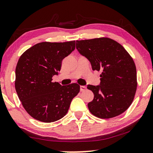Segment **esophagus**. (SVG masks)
<instances>
[{"label":"esophagus","instance_id":"1","mask_svg":"<svg viewBox=\"0 0 153 153\" xmlns=\"http://www.w3.org/2000/svg\"><path fill=\"white\" fill-rule=\"evenodd\" d=\"M80 91H85L86 90V86H85V85H80Z\"/></svg>","mask_w":153,"mask_h":153}]
</instances>
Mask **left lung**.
Instances as JSON below:
<instances>
[{"label":"left lung","instance_id":"obj_1","mask_svg":"<svg viewBox=\"0 0 153 153\" xmlns=\"http://www.w3.org/2000/svg\"><path fill=\"white\" fill-rule=\"evenodd\" d=\"M76 48L90 61L93 71H101L100 85H88L94 94L88 103L93 115L110 119L130 106L137 86L134 62L127 51L108 37L77 40Z\"/></svg>","mask_w":153,"mask_h":153}]
</instances>
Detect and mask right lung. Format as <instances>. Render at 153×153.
<instances>
[{
  "label": "right lung",
  "mask_w": 153,
  "mask_h": 153,
  "mask_svg": "<svg viewBox=\"0 0 153 153\" xmlns=\"http://www.w3.org/2000/svg\"><path fill=\"white\" fill-rule=\"evenodd\" d=\"M75 48V41L44 42L21 55L16 68L15 88L24 109L34 119L53 122L68 113L80 85H61L52 82V77L58 74L62 59Z\"/></svg>",
  "instance_id": "right-lung-1"
}]
</instances>
